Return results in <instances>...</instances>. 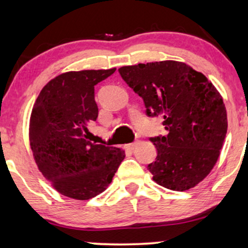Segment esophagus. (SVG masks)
I'll use <instances>...</instances> for the list:
<instances>
[{
  "mask_svg": "<svg viewBox=\"0 0 248 248\" xmlns=\"http://www.w3.org/2000/svg\"><path fill=\"white\" fill-rule=\"evenodd\" d=\"M136 144H138V142H132V143L124 144V149H127V150H134V148L136 147Z\"/></svg>",
  "mask_w": 248,
  "mask_h": 248,
  "instance_id": "1",
  "label": "esophagus"
}]
</instances>
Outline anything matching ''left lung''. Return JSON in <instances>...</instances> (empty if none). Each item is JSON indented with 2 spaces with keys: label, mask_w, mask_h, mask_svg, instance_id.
<instances>
[{
  "label": "left lung",
  "mask_w": 248,
  "mask_h": 248,
  "mask_svg": "<svg viewBox=\"0 0 248 248\" xmlns=\"http://www.w3.org/2000/svg\"><path fill=\"white\" fill-rule=\"evenodd\" d=\"M127 85L143 99L147 115L163 116L166 136L150 141L157 156L148 169L158 186L186 191L209 175L227 132L223 98L203 73L186 62L163 61L122 66Z\"/></svg>",
  "instance_id": "8db88e82"
}]
</instances>
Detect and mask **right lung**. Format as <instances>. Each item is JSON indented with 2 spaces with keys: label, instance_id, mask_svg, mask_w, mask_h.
Listing matches in <instances>:
<instances>
[{
  "label": "right lung",
  "instance_id": "1",
  "mask_svg": "<svg viewBox=\"0 0 248 248\" xmlns=\"http://www.w3.org/2000/svg\"><path fill=\"white\" fill-rule=\"evenodd\" d=\"M71 71L42 88L30 116L29 139L39 171L66 197L87 201L107 189L124 158L120 148L88 141L98 118L94 86L115 72Z\"/></svg>",
  "mask_w": 248,
  "mask_h": 248
}]
</instances>
